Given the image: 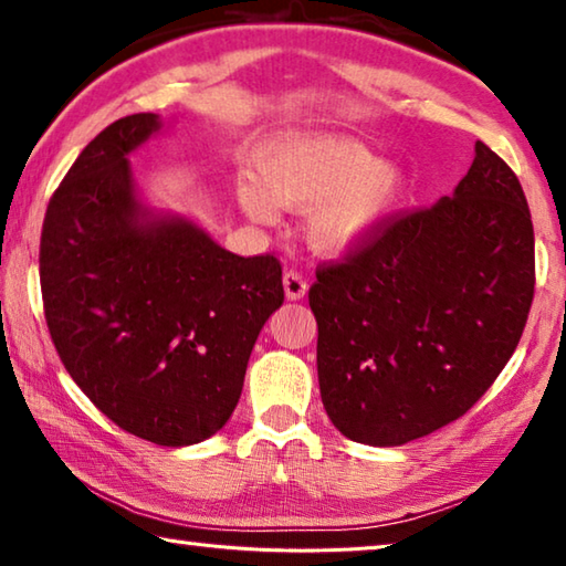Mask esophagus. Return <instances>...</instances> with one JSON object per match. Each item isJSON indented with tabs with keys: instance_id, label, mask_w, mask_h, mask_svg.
Segmentation results:
<instances>
[{
	"instance_id": "obj_1",
	"label": "esophagus",
	"mask_w": 566,
	"mask_h": 566,
	"mask_svg": "<svg viewBox=\"0 0 566 566\" xmlns=\"http://www.w3.org/2000/svg\"><path fill=\"white\" fill-rule=\"evenodd\" d=\"M310 290V284H306L304 276L300 272H284V292H286V300H302V296Z\"/></svg>"
}]
</instances>
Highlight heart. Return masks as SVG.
Wrapping results in <instances>:
<instances>
[{
    "instance_id": "obj_1",
    "label": "heart",
    "mask_w": 566,
    "mask_h": 566,
    "mask_svg": "<svg viewBox=\"0 0 566 566\" xmlns=\"http://www.w3.org/2000/svg\"><path fill=\"white\" fill-rule=\"evenodd\" d=\"M260 181L244 177L237 199L256 222H274L276 205L312 207L306 234L319 252H347L395 212L407 195L405 171L337 134L266 142L256 151Z\"/></svg>"
}]
</instances>
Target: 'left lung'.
<instances>
[{
	"instance_id": "obj_1",
	"label": "left lung",
	"mask_w": 566,
	"mask_h": 566,
	"mask_svg": "<svg viewBox=\"0 0 566 566\" xmlns=\"http://www.w3.org/2000/svg\"><path fill=\"white\" fill-rule=\"evenodd\" d=\"M452 197L391 212L317 266L324 409L352 442L397 447L472 409L522 339L534 227L520 179L476 142Z\"/></svg>"
}]
</instances>
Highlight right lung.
<instances>
[{
  "label": "right lung",
  "mask_w": 566,
  "mask_h": 566,
  "mask_svg": "<svg viewBox=\"0 0 566 566\" xmlns=\"http://www.w3.org/2000/svg\"><path fill=\"white\" fill-rule=\"evenodd\" d=\"M151 112L102 129L46 205L44 319L64 369L124 432L187 447L227 424L284 302L274 254L239 256L185 219H142L127 155Z\"/></svg>",
  "instance_id": "right-lung-1"
}]
</instances>
